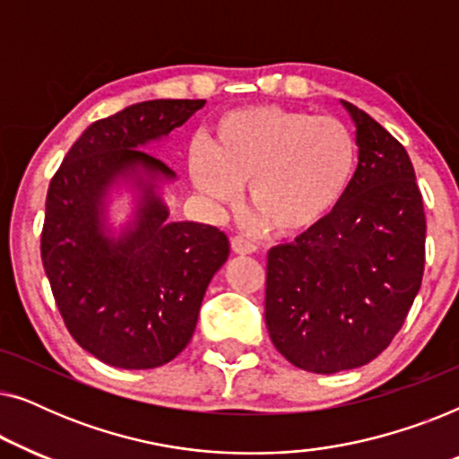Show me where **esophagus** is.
<instances>
[{"mask_svg": "<svg viewBox=\"0 0 459 459\" xmlns=\"http://www.w3.org/2000/svg\"><path fill=\"white\" fill-rule=\"evenodd\" d=\"M231 250H234L236 255H255L256 247L253 242L244 240L242 236H236V238H231Z\"/></svg>", "mask_w": 459, "mask_h": 459, "instance_id": "obj_1", "label": "esophagus"}]
</instances>
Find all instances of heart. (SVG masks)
<instances>
[{
	"label": "heart",
	"mask_w": 459,
	"mask_h": 459,
	"mask_svg": "<svg viewBox=\"0 0 459 459\" xmlns=\"http://www.w3.org/2000/svg\"><path fill=\"white\" fill-rule=\"evenodd\" d=\"M357 143L332 117L281 106H248L223 115L211 146L194 142L187 154L192 186L211 206L248 204L261 228L281 236L316 230L338 209L353 184Z\"/></svg>",
	"instance_id": "obj_1"
}]
</instances>
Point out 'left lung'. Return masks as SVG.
I'll list each match as a JSON object with an SVG mask.
<instances>
[{
  "instance_id": "left-lung-1",
  "label": "left lung",
  "mask_w": 459,
  "mask_h": 459,
  "mask_svg": "<svg viewBox=\"0 0 459 459\" xmlns=\"http://www.w3.org/2000/svg\"><path fill=\"white\" fill-rule=\"evenodd\" d=\"M359 148L353 184L316 230L267 255L265 324L292 366H366L403 325L422 284L426 219L405 148L344 102Z\"/></svg>"
}]
</instances>
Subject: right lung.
Instances as JSON below:
<instances>
[{"label":"right lung","instance_id":"right-lung-1","mask_svg":"<svg viewBox=\"0 0 459 459\" xmlns=\"http://www.w3.org/2000/svg\"><path fill=\"white\" fill-rule=\"evenodd\" d=\"M206 100H148L91 123L54 175L41 234L43 269L68 332L112 368L152 369L187 347L204 292L230 255L221 230L169 221L178 179L143 152ZM132 194L123 224L111 196Z\"/></svg>","mask_w":459,"mask_h":459}]
</instances>
